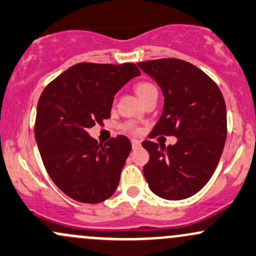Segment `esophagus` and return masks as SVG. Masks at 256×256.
Masks as SVG:
<instances>
[{
  "label": "esophagus",
  "mask_w": 256,
  "mask_h": 256,
  "mask_svg": "<svg viewBox=\"0 0 256 256\" xmlns=\"http://www.w3.org/2000/svg\"><path fill=\"white\" fill-rule=\"evenodd\" d=\"M132 146H133V149H136V148L140 146V142L136 139H132Z\"/></svg>",
  "instance_id": "1"
}]
</instances>
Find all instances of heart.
Masks as SVG:
<instances>
[{"mask_svg":"<svg viewBox=\"0 0 256 256\" xmlns=\"http://www.w3.org/2000/svg\"><path fill=\"white\" fill-rule=\"evenodd\" d=\"M136 92H138L139 98H144L145 95L149 94V92H155L156 88L151 83H148V82H142V83L136 85ZM123 128H124V130L129 132V133H138V128H136V124H133V123H126V124L123 126Z\"/></svg>","mask_w":256,"mask_h":256,"instance_id":"b5f03b06","label":"heart"}]
</instances>
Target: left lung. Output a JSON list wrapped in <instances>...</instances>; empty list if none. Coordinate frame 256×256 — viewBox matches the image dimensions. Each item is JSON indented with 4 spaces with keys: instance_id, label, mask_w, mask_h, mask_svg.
Returning a JSON list of instances; mask_svg holds the SVG:
<instances>
[{
    "instance_id": "1",
    "label": "left lung",
    "mask_w": 256,
    "mask_h": 256,
    "mask_svg": "<svg viewBox=\"0 0 256 256\" xmlns=\"http://www.w3.org/2000/svg\"><path fill=\"white\" fill-rule=\"evenodd\" d=\"M164 94V110L149 138L174 136L164 146L142 142L150 160L144 176L150 190L167 200L196 194L215 172L227 136L224 96L215 82L192 63L176 58L139 62Z\"/></svg>"
}]
</instances>
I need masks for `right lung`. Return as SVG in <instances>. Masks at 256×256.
Listing matches in <instances>:
<instances>
[{"instance_id":"1","label":"right lung","mask_w":256,"mask_h":256,"mask_svg":"<svg viewBox=\"0 0 256 256\" xmlns=\"http://www.w3.org/2000/svg\"><path fill=\"white\" fill-rule=\"evenodd\" d=\"M140 70L134 63H78L41 94L35 140L54 183L76 202L98 204L114 195L132 144L124 136L101 144L88 129L111 117L114 95Z\"/></svg>"}]
</instances>
